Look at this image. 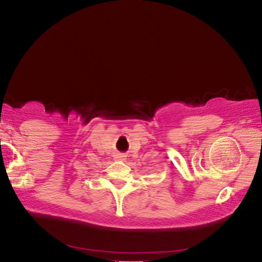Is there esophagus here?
<instances>
[{
  "instance_id": "esophagus-1",
  "label": "esophagus",
  "mask_w": 262,
  "mask_h": 262,
  "mask_svg": "<svg viewBox=\"0 0 262 262\" xmlns=\"http://www.w3.org/2000/svg\"><path fill=\"white\" fill-rule=\"evenodd\" d=\"M115 159H117V161L123 162L126 159V156H123V155H121V154H118V155H115Z\"/></svg>"
}]
</instances>
